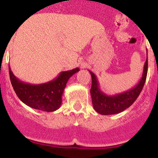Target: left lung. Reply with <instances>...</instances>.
<instances>
[{"label": "left lung", "instance_id": "8db88e82", "mask_svg": "<svg viewBox=\"0 0 158 158\" xmlns=\"http://www.w3.org/2000/svg\"><path fill=\"white\" fill-rule=\"evenodd\" d=\"M148 70V58L145 62L143 73L140 81L135 87L127 91L108 96L101 91L96 75L89 71L92 76V87L90 90L92 102L94 109L101 115H114L122 112L136 100L142 92L146 82Z\"/></svg>", "mask_w": 158, "mask_h": 158}]
</instances>
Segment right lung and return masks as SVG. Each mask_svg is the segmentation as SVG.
Wrapping results in <instances>:
<instances>
[{
    "label": "right lung",
    "mask_w": 158,
    "mask_h": 158,
    "mask_svg": "<svg viewBox=\"0 0 158 158\" xmlns=\"http://www.w3.org/2000/svg\"><path fill=\"white\" fill-rule=\"evenodd\" d=\"M9 69V76L14 91L23 103L29 107L44 111H54L62 104V96L66 83L73 75L80 70L75 68L63 71L56 78L40 85H31L21 81Z\"/></svg>",
    "instance_id": "1"
}]
</instances>
